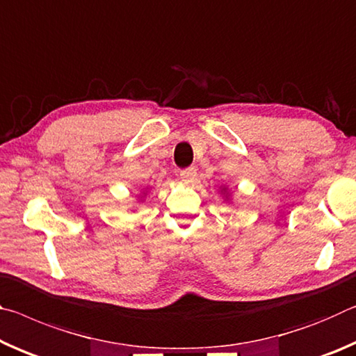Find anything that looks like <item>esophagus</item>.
I'll list each match as a JSON object with an SVG mask.
<instances>
[{
    "label": "esophagus",
    "instance_id": "obj_1",
    "mask_svg": "<svg viewBox=\"0 0 356 356\" xmlns=\"http://www.w3.org/2000/svg\"><path fill=\"white\" fill-rule=\"evenodd\" d=\"M179 177L183 178V181L186 183H192L197 177V170L194 167H188V168H183L181 172H179Z\"/></svg>",
    "mask_w": 356,
    "mask_h": 356
}]
</instances>
